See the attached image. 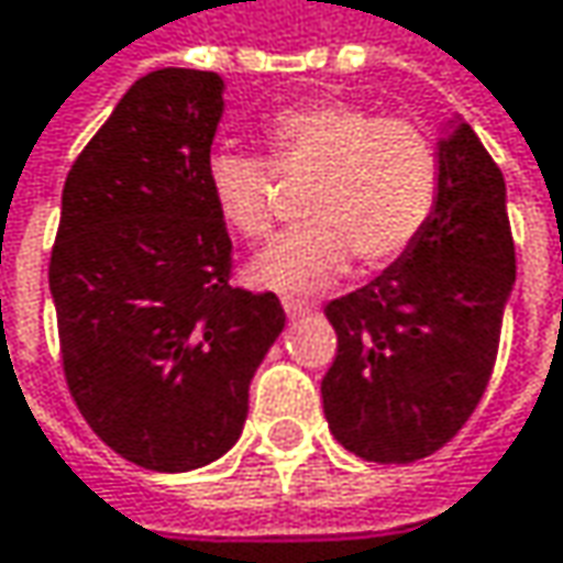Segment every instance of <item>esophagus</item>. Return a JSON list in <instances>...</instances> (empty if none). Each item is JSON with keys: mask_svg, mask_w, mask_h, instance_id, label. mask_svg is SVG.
Returning <instances> with one entry per match:
<instances>
[{"mask_svg": "<svg viewBox=\"0 0 563 563\" xmlns=\"http://www.w3.org/2000/svg\"><path fill=\"white\" fill-rule=\"evenodd\" d=\"M282 307H285V313H288V317H303V313H310V310H313V303L301 301V298H282Z\"/></svg>", "mask_w": 563, "mask_h": 563, "instance_id": "1", "label": "esophagus"}]
</instances>
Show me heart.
<instances>
[{
	"label": "heart",
	"mask_w": 563,
	"mask_h": 563,
	"mask_svg": "<svg viewBox=\"0 0 563 563\" xmlns=\"http://www.w3.org/2000/svg\"><path fill=\"white\" fill-rule=\"evenodd\" d=\"M265 159L214 153L208 191L221 221L256 243L278 221V180L310 181L307 223L278 236L250 265V278L275 291H317L355 256L362 268L400 260L426 230L439 201V156L407 118H382L352 101L282 108L265 124Z\"/></svg>",
	"instance_id": "heart-1"
}]
</instances>
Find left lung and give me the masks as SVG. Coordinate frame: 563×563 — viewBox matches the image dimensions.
Returning a JSON list of instances; mask_svg holds the SVG:
<instances>
[{"instance_id": "8db88e82", "label": "left lung", "mask_w": 563, "mask_h": 563, "mask_svg": "<svg viewBox=\"0 0 563 563\" xmlns=\"http://www.w3.org/2000/svg\"><path fill=\"white\" fill-rule=\"evenodd\" d=\"M516 282L506 181L471 124L439 141V201L420 240L365 288L327 303L336 358L320 382L342 449L429 459L477 410Z\"/></svg>"}]
</instances>
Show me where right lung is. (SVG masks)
<instances>
[{
  "instance_id": "obj_1",
  "label": "right lung",
  "mask_w": 563,
  "mask_h": 563,
  "mask_svg": "<svg viewBox=\"0 0 563 563\" xmlns=\"http://www.w3.org/2000/svg\"><path fill=\"white\" fill-rule=\"evenodd\" d=\"M221 114L218 73H146L63 185L47 272L63 378L101 442L146 471L221 459L285 327L272 291L230 285L205 173Z\"/></svg>"
}]
</instances>
